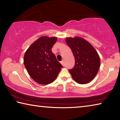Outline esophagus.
Masks as SVG:
<instances>
[{
	"label": "esophagus",
	"mask_w": 120,
	"mask_h": 120,
	"mask_svg": "<svg viewBox=\"0 0 120 120\" xmlns=\"http://www.w3.org/2000/svg\"><path fill=\"white\" fill-rule=\"evenodd\" d=\"M61 64L62 65V66H64V61H61L60 62Z\"/></svg>",
	"instance_id": "1"
}]
</instances>
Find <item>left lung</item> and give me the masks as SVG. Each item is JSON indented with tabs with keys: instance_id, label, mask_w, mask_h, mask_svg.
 Returning <instances> with one entry per match:
<instances>
[{
	"instance_id": "obj_1",
	"label": "left lung",
	"mask_w": 120,
	"mask_h": 120,
	"mask_svg": "<svg viewBox=\"0 0 120 120\" xmlns=\"http://www.w3.org/2000/svg\"><path fill=\"white\" fill-rule=\"evenodd\" d=\"M66 41L75 59L74 67L69 70L73 79L80 84L90 82L100 67V58L98 53L92 44L79 36L67 38Z\"/></svg>"
}]
</instances>
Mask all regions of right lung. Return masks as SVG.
<instances>
[{"label":"right lung","instance_id":"obj_1","mask_svg":"<svg viewBox=\"0 0 120 120\" xmlns=\"http://www.w3.org/2000/svg\"><path fill=\"white\" fill-rule=\"evenodd\" d=\"M56 37L42 36L32 43L24 56V64L30 77L36 82L48 85L55 80L62 66L51 51Z\"/></svg>","mask_w":120,"mask_h":120}]
</instances>
